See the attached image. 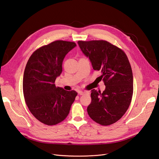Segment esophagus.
Here are the masks:
<instances>
[{"instance_id":"34e87169","label":"esophagus","mask_w":159,"mask_h":159,"mask_svg":"<svg viewBox=\"0 0 159 159\" xmlns=\"http://www.w3.org/2000/svg\"><path fill=\"white\" fill-rule=\"evenodd\" d=\"M78 93L80 95H84V94H89V91H79V92H78Z\"/></svg>"}]
</instances>
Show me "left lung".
<instances>
[{"instance_id": "left-lung-1", "label": "left lung", "mask_w": 159, "mask_h": 159, "mask_svg": "<svg viewBox=\"0 0 159 159\" xmlns=\"http://www.w3.org/2000/svg\"><path fill=\"white\" fill-rule=\"evenodd\" d=\"M80 49L89 57L93 69L102 72L105 89H92L89 116L102 125H110L126 113L133 93V76L128 57L121 48L105 40L78 42Z\"/></svg>"}]
</instances>
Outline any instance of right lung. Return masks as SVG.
Here are the masks:
<instances>
[{
	"instance_id": "1",
	"label": "right lung",
	"mask_w": 159,
	"mask_h": 159,
	"mask_svg": "<svg viewBox=\"0 0 159 159\" xmlns=\"http://www.w3.org/2000/svg\"><path fill=\"white\" fill-rule=\"evenodd\" d=\"M76 46L74 42L56 40L32 53L23 76V93L31 113L47 125H54L67 117L78 93L56 87L66 55Z\"/></svg>"
}]
</instances>
